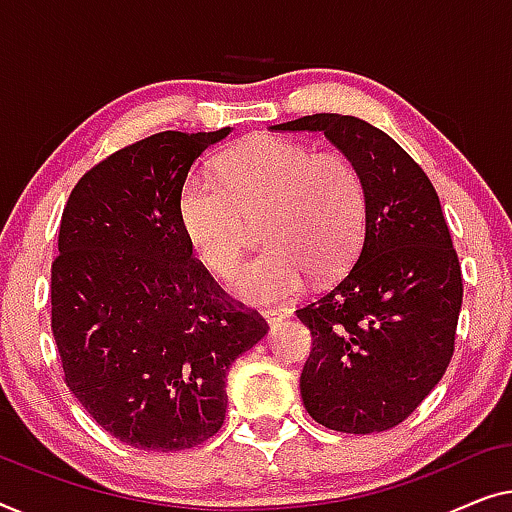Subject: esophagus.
<instances>
[{
    "label": "esophagus",
    "instance_id": "esophagus-1",
    "mask_svg": "<svg viewBox=\"0 0 512 512\" xmlns=\"http://www.w3.org/2000/svg\"><path fill=\"white\" fill-rule=\"evenodd\" d=\"M262 315L269 322H280V320L290 318L292 311L287 306H273V308H266V311H262Z\"/></svg>",
    "mask_w": 512,
    "mask_h": 512
}]
</instances>
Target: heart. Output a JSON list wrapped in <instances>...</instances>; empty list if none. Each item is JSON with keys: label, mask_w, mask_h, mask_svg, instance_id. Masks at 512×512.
<instances>
[{"label": "heart", "mask_w": 512, "mask_h": 512, "mask_svg": "<svg viewBox=\"0 0 512 512\" xmlns=\"http://www.w3.org/2000/svg\"><path fill=\"white\" fill-rule=\"evenodd\" d=\"M215 176L185 178L178 220L194 255L220 278L234 276L262 225L269 248L236 278V292L253 304L297 297L311 273L338 276L362 246L366 183L341 150L262 134L222 153Z\"/></svg>", "instance_id": "obj_1"}]
</instances>
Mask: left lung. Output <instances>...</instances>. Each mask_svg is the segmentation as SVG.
Instances as JSON below:
<instances>
[{"instance_id":"left-lung-1","label":"left lung","mask_w":512,"mask_h":512,"mask_svg":"<svg viewBox=\"0 0 512 512\" xmlns=\"http://www.w3.org/2000/svg\"><path fill=\"white\" fill-rule=\"evenodd\" d=\"M271 129L325 132L362 171L369 197L357 262L297 308L313 336L301 399L315 422L343 434L397 427L455 352L464 283L441 201L420 164L355 115L315 113Z\"/></svg>"}]
</instances>
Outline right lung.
I'll use <instances>...</instances> for the list:
<instances>
[{
  "label": "right lung",
  "instance_id": "add662e5",
  "mask_svg": "<svg viewBox=\"0 0 512 512\" xmlns=\"http://www.w3.org/2000/svg\"><path fill=\"white\" fill-rule=\"evenodd\" d=\"M232 132H160L104 157L71 190L50 266V329L64 383L92 420L139 450L218 434L227 373L266 334L192 255L178 194Z\"/></svg>",
  "mask_w": 512,
  "mask_h": 512
}]
</instances>
